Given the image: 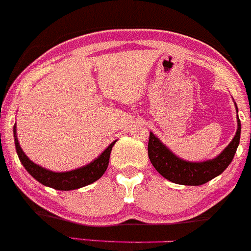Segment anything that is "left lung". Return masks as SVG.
<instances>
[{
    "label": "left lung",
    "mask_w": 251,
    "mask_h": 251,
    "mask_svg": "<svg viewBox=\"0 0 251 251\" xmlns=\"http://www.w3.org/2000/svg\"><path fill=\"white\" fill-rule=\"evenodd\" d=\"M235 109L238 113L237 105H235ZM237 132L229 145L222 151L221 154L206 162H187L176 157L152 132H150L148 157H150L151 163L162 176L175 184L191 185V186L206 184L213 177L222 174L233 160V157L239 146L240 128H242L239 118H237Z\"/></svg>",
    "instance_id": "left-lung-1"
}]
</instances>
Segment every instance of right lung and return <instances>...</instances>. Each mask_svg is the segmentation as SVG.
Listing matches in <instances>:
<instances>
[{
  "label": "right lung",
  "instance_id": "add662e5",
  "mask_svg": "<svg viewBox=\"0 0 251 251\" xmlns=\"http://www.w3.org/2000/svg\"><path fill=\"white\" fill-rule=\"evenodd\" d=\"M13 135H14V145H16L17 154H18L19 160L25 168L26 172L38 180L40 184L45 185V186L52 187L55 190H62V191H69V190H76L79 187L87 186V185L92 184V182L97 181L101 175L105 173L106 168L109 165V158H110L111 148L115 145L116 141L111 142L108 146L105 151L99 155L97 159L91 162L89 164L84 165V167L78 168V169L70 170V172L64 173H56L51 172V170L45 169V168L40 167V165L35 164L31 162L23 150L21 148L17 138V130H16V124L13 127Z\"/></svg>",
  "mask_w": 251,
  "mask_h": 251
}]
</instances>
